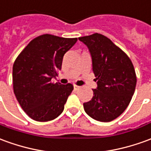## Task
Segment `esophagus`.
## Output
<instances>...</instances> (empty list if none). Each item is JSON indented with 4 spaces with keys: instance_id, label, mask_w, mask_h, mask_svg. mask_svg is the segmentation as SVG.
Instances as JSON below:
<instances>
[{
    "instance_id": "1",
    "label": "esophagus",
    "mask_w": 151,
    "mask_h": 151,
    "mask_svg": "<svg viewBox=\"0 0 151 151\" xmlns=\"http://www.w3.org/2000/svg\"><path fill=\"white\" fill-rule=\"evenodd\" d=\"M80 87L81 86H77V85H73V88H74V90H78V89H80Z\"/></svg>"
}]
</instances>
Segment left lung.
I'll use <instances>...</instances> for the list:
<instances>
[{
  "label": "left lung",
  "mask_w": 151,
  "mask_h": 151,
  "mask_svg": "<svg viewBox=\"0 0 151 151\" xmlns=\"http://www.w3.org/2000/svg\"><path fill=\"white\" fill-rule=\"evenodd\" d=\"M90 52L96 88L93 97L83 103L85 112L94 119L110 122L129 105L137 84L134 67L126 54L108 37L94 33L79 37Z\"/></svg>",
  "instance_id": "8db88e82"
}]
</instances>
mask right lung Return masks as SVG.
Segmentation results:
<instances>
[{"label":"right lung","instance_id":"obj_1","mask_svg":"<svg viewBox=\"0 0 151 151\" xmlns=\"http://www.w3.org/2000/svg\"><path fill=\"white\" fill-rule=\"evenodd\" d=\"M77 38L45 34L33 39L13 65L14 92L21 108L38 122L55 119L63 112L72 84L52 83L61 69L65 54Z\"/></svg>","mask_w":151,"mask_h":151}]
</instances>
